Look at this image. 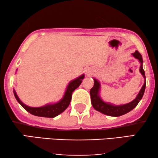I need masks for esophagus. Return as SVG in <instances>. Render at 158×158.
Instances as JSON below:
<instances>
[{"label":"esophagus","instance_id":"esophagus-1","mask_svg":"<svg viewBox=\"0 0 158 158\" xmlns=\"http://www.w3.org/2000/svg\"><path fill=\"white\" fill-rule=\"evenodd\" d=\"M86 74H87V75H90V74H91V73H90V71H88V72H87V73H86Z\"/></svg>","mask_w":158,"mask_h":158}]
</instances>
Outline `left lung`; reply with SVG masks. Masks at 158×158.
Instances as JSON below:
<instances>
[{
	"mask_svg": "<svg viewBox=\"0 0 158 158\" xmlns=\"http://www.w3.org/2000/svg\"><path fill=\"white\" fill-rule=\"evenodd\" d=\"M133 56L135 58L139 60L140 63H141L139 71L142 73V75H143V77L145 78V74H144V71L143 70V68H142L143 60H142V55H140L139 52L135 51V52L133 53ZM145 86L146 82L144 81V85L141 88V90H140L139 94L137 95V98L131 101V102L124 105L113 106L103 102L101 100V98L99 97L98 95V91L99 89H100V83H98V81H96V79H94V85L90 90L92 106L96 111L101 112V113L103 114H106V115L111 116H120L122 115H124V114L128 113V112L131 111V110L137 106L138 103L139 102V101L141 100L142 96H143L144 90H145Z\"/></svg>",
	"mask_w": 158,
	"mask_h": 158,
	"instance_id": "left-lung-1",
	"label": "left lung"
}]
</instances>
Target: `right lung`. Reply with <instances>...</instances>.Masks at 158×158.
Here are the masks:
<instances>
[{"mask_svg": "<svg viewBox=\"0 0 158 158\" xmlns=\"http://www.w3.org/2000/svg\"><path fill=\"white\" fill-rule=\"evenodd\" d=\"M84 78V75H81L79 77H77L74 81H71L70 84L68 86L65 94L63 98L62 99L60 102L55 104H51V105H47L45 106L42 107H37V108H34V107H29L26 106L25 104L21 102L19 100L18 96H17L16 92L14 90V96L16 97V100L18 101V102L22 106L23 108L24 109L29 112V113L33 114L34 116H42V117H49V118H53L55 116L59 115L60 114H61L62 112H63L68 107L69 104H70L71 98H72V94L78 86L81 85L83 79Z\"/></svg>", "mask_w": 158, "mask_h": 158, "instance_id": "add662e5", "label": "right lung"}]
</instances>
